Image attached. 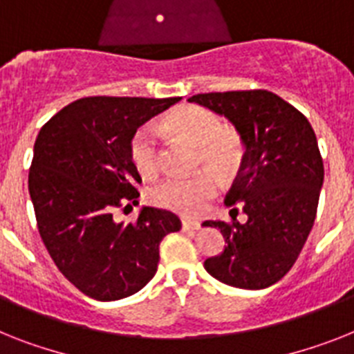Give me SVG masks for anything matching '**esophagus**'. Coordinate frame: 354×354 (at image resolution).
Masks as SVG:
<instances>
[{
  "mask_svg": "<svg viewBox=\"0 0 354 354\" xmlns=\"http://www.w3.org/2000/svg\"><path fill=\"white\" fill-rule=\"evenodd\" d=\"M183 227L184 230L197 232V230H201V223H198V221H192V218H183Z\"/></svg>",
  "mask_w": 354,
  "mask_h": 354,
  "instance_id": "1",
  "label": "esophagus"
}]
</instances>
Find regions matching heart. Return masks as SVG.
<instances>
[{"label": "heart", "instance_id": "heart-1", "mask_svg": "<svg viewBox=\"0 0 354 354\" xmlns=\"http://www.w3.org/2000/svg\"><path fill=\"white\" fill-rule=\"evenodd\" d=\"M166 128L186 137L198 148L197 165H206L221 177H230L241 166L244 146L235 131L224 130L217 113L197 104L180 106L166 118ZM130 160L142 177H153L160 168L159 141L151 127H141L130 139ZM217 194V179L212 171H197L189 177L170 175L148 192L151 204L183 215H198Z\"/></svg>", "mask_w": 354, "mask_h": 354}]
</instances>
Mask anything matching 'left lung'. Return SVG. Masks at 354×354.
<instances>
[{
  "mask_svg": "<svg viewBox=\"0 0 354 354\" xmlns=\"http://www.w3.org/2000/svg\"><path fill=\"white\" fill-rule=\"evenodd\" d=\"M188 101L232 121L244 145L241 170L224 198L232 223H204L221 230L226 246L204 268L233 288H270L299 259L317 217L324 183L317 136L304 113L268 90L197 93ZM239 207L246 223L236 221Z\"/></svg>",
  "mask_w": 354,
  "mask_h": 354,
  "instance_id": "8db88e82",
  "label": "left lung"
}]
</instances>
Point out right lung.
<instances>
[{"mask_svg":"<svg viewBox=\"0 0 354 354\" xmlns=\"http://www.w3.org/2000/svg\"><path fill=\"white\" fill-rule=\"evenodd\" d=\"M179 99L83 97L37 133L28 171L37 230L57 270L90 299L110 302L145 288L160 241L180 230L175 213L150 206L136 223L112 217L113 208L139 204L131 136Z\"/></svg>","mask_w":354,"mask_h":354,"instance_id":"obj_1","label":"right lung"}]
</instances>
